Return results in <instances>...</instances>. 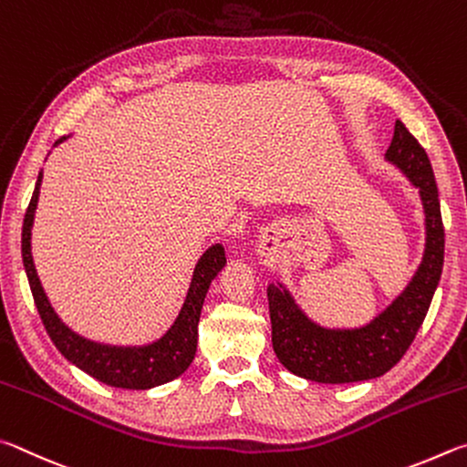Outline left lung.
Segmentation results:
<instances>
[{"instance_id": "left-lung-1", "label": "left lung", "mask_w": 467, "mask_h": 467, "mask_svg": "<svg viewBox=\"0 0 467 467\" xmlns=\"http://www.w3.org/2000/svg\"><path fill=\"white\" fill-rule=\"evenodd\" d=\"M386 160L402 170L419 188L427 225L422 263L406 289L378 317L361 328L350 330L317 326L301 312L281 283L268 285L275 355L283 367L299 378L317 383H353L381 378L404 357L427 317L445 256V229L435 174L427 151L400 120H396Z\"/></svg>"}]
</instances>
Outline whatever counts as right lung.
<instances>
[{
  "label": "right lung",
  "mask_w": 467,
  "mask_h": 467,
  "mask_svg": "<svg viewBox=\"0 0 467 467\" xmlns=\"http://www.w3.org/2000/svg\"><path fill=\"white\" fill-rule=\"evenodd\" d=\"M67 137L57 139L55 145L63 143ZM40 182H43V171H38V180L32 192L30 204L24 215L22 225V260L26 268V276L30 283L32 297H35L36 309L43 320L45 328L51 337L53 345L69 363L79 367L81 371L92 375L94 379L106 383L112 388L122 389H150L161 383H168L182 375L191 367L196 353V338H199V317L201 309L207 297L209 285L225 266V250L221 244L204 252L194 266L191 287H188L186 299L180 309L174 324L161 338L143 347H112L102 342L88 340L73 332L61 322L55 309L48 304L43 285L36 275L35 260L30 252L32 223H35L36 202L40 194Z\"/></svg>",
  "instance_id": "add662e5"
}]
</instances>
